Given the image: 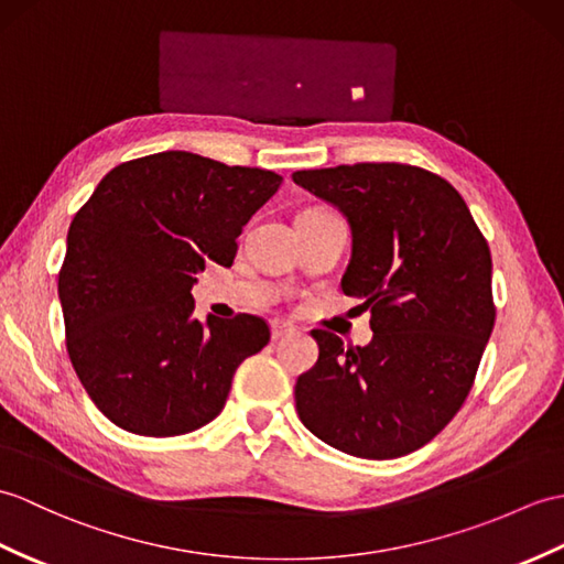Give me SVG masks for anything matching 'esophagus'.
<instances>
[{"instance_id":"esophagus-1","label":"esophagus","mask_w":564,"mask_h":564,"mask_svg":"<svg viewBox=\"0 0 564 564\" xmlns=\"http://www.w3.org/2000/svg\"><path fill=\"white\" fill-rule=\"evenodd\" d=\"M297 329L291 322H281V319H273L271 322V338L273 341H281L285 336H293Z\"/></svg>"}]
</instances>
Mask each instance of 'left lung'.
<instances>
[{"instance_id": "obj_1", "label": "left lung", "mask_w": 564, "mask_h": 564, "mask_svg": "<svg viewBox=\"0 0 564 564\" xmlns=\"http://www.w3.org/2000/svg\"><path fill=\"white\" fill-rule=\"evenodd\" d=\"M352 230L344 293L370 310V346L314 329L295 382L300 421L362 459L421 449L462 409L495 326L492 259L462 194L430 170L356 163L297 170Z\"/></svg>"}]
</instances>
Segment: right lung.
Returning <instances> with one entry per match:
<instances>
[{"label":"right lung","mask_w":564,"mask_h":564,"mask_svg":"<svg viewBox=\"0 0 564 564\" xmlns=\"http://www.w3.org/2000/svg\"><path fill=\"white\" fill-rule=\"evenodd\" d=\"M283 177L187 151L120 163L78 208L59 269L74 370L105 417L173 437L212 423L232 375L269 344L254 314L192 317L194 273L230 267L238 235Z\"/></svg>","instance_id":"right-lung-1"}]
</instances>
